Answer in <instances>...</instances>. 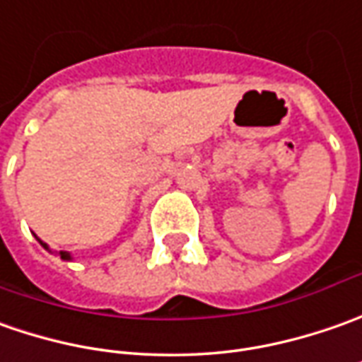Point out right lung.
Instances as JSON below:
<instances>
[{
  "instance_id": "1",
  "label": "right lung",
  "mask_w": 362,
  "mask_h": 362,
  "mask_svg": "<svg viewBox=\"0 0 362 362\" xmlns=\"http://www.w3.org/2000/svg\"><path fill=\"white\" fill-rule=\"evenodd\" d=\"M40 243H42V240H40ZM42 246H44V248H47V244H44V243H42ZM59 255H62V258H64V260H69V255H68V252H64V250H59Z\"/></svg>"
}]
</instances>
